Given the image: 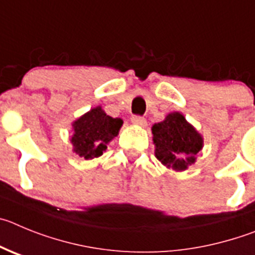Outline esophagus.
<instances>
[{
  "label": "esophagus",
  "mask_w": 255,
  "mask_h": 255,
  "mask_svg": "<svg viewBox=\"0 0 255 255\" xmlns=\"http://www.w3.org/2000/svg\"><path fill=\"white\" fill-rule=\"evenodd\" d=\"M130 121H132L133 125L138 126V127H146V125H147L146 119H144L143 117H139V116H133L132 118H130Z\"/></svg>",
  "instance_id": "34e87169"
}]
</instances>
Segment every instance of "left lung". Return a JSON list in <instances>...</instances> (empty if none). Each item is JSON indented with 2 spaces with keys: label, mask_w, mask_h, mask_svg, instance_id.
I'll return each instance as SVG.
<instances>
[{
  "label": "left lung",
  "mask_w": 255,
  "mask_h": 255,
  "mask_svg": "<svg viewBox=\"0 0 255 255\" xmlns=\"http://www.w3.org/2000/svg\"><path fill=\"white\" fill-rule=\"evenodd\" d=\"M155 156L164 166L175 171L187 170L203 148V137L179 112L169 113L151 128Z\"/></svg>",
  "instance_id": "obj_1"
}]
</instances>
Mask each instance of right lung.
Wrapping results in <instances>:
<instances>
[{"label":"right lung","instance_id":"1","mask_svg":"<svg viewBox=\"0 0 255 255\" xmlns=\"http://www.w3.org/2000/svg\"><path fill=\"white\" fill-rule=\"evenodd\" d=\"M122 126V119L108 116L100 105L93 108L73 121L70 138L72 151L85 160L99 157L107 150V144L118 136Z\"/></svg>","mask_w":255,"mask_h":255}]
</instances>
